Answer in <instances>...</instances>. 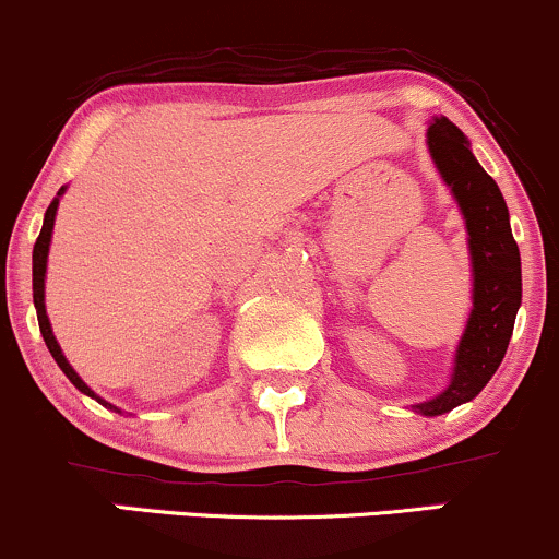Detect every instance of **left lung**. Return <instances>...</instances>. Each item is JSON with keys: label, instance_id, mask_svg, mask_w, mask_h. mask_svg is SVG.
I'll return each mask as SVG.
<instances>
[{"label": "left lung", "instance_id": "8db88e82", "mask_svg": "<svg viewBox=\"0 0 559 559\" xmlns=\"http://www.w3.org/2000/svg\"><path fill=\"white\" fill-rule=\"evenodd\" d=\"M427 145L464 214L472 260V312L453 358L451 384L432 401L414 406L416 414L440 416L472 401L504 360L523 299V273L504 195L472 156L469 140L445 116H435L427 127Z\"/></svg>", "mask_w": 559, "mask_h": 559}]
</instances>
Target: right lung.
Listing matches in <instances>:
<instances>
[{"label": "right lung", "instance_id": "obj_1", "mask_svg": "<svg viewBox=\"0 0 559 559\" xmlns=\"http://www.w3.org/2000/svg\"><path fill=\"white\" fill-rule=\"evenodd\" d=\"M63 190H66V188H60V190H58V199H52V204L47 206V212H45V225H41L39 238H36V243H34V308H36V318H39V331H41V336H45V345H47V349H50V353H52L55 364H58L60 371H63L66 377L71 379L73 388H76L79 392H84V395L95 397V401L100 403V406L119 411L116 406H110V403L103 401L100 395H95V392H92V390L87 388V384H84V379L79 377L76 371H73V366L69 364V360H66V355H63V349H60L58 340H55L52 326H50V318H47V310H45L47 254H50V241H52V228H55V214H58V204H60V195H63ZM119 414H121V411H119Z\"/></svg>", "mask_w": 559, "mask_h": 559}]
</instances>
